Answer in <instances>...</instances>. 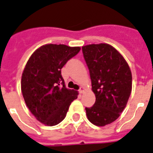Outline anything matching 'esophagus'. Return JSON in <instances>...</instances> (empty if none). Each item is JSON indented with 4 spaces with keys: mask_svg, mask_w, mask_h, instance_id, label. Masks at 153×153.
Returning <instances> with one entry per match:
<instances>
[{
    "mask_svg": "<svg viewBox=\"0 0 153 153\" xmlns=\"http://www.w3.org/2000/svg\"><path fill=\"white\" fill-rule=\"evenodd\" d=\"M84 91H85V89H84L83 87H80V89H79V92L80 93V94H83Z\"/></svg>",
    "mask_w": 153,
    "mask_h": 153,
    "instance_id": "esophagus-1",
    "label": "esophagus"
}]
</instances>
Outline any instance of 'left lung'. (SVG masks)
Returning <instances> with one entry per match:
<instances>
[{
  "mask_svg": "<svg viewBox=\"0 0 153 153\" xmlns=\"http://www.w3.org/2000/svg\"><path fill=\"white\" fill-rule=\"evenodd\" d=\"M96 101L85 108L90 123L98 126L111 123L125 108L132 89V74L123 56L108 44L82 46Z\"/></svg>",
  "mask_w": 153,
  "mask_h": 153,
  "instance_id": "1",
  "label": "left lung"
}]
</instances>
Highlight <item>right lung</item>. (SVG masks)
Wrapping results in <instances>:
<instances>
[{
  "label": "right lung",
  "mask_w": 153,
  "mask_h": 153,
  "mask_svg": "<svg viewBox=\"0 0 153 153\" xmlns=\"http://www.w3.org/2000/svg\"><path fill=\"white\" fill-rule=\"evenodd\" d=\"M80 47L65 45H42L30 56L21 79L25 103L37 120L55 126L66 117L79 93L65 87L61 69L79 53Z\"/></svg>",
  "instance_id": "add662e5"
}]
</instances>
